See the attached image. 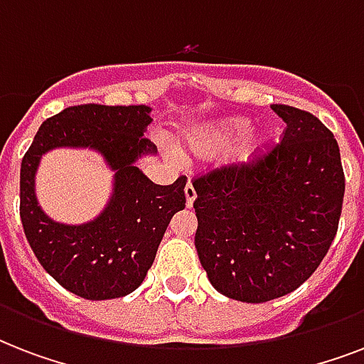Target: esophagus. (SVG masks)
Masks as SVG:
<instances>
[{
	"label": "esophagus",
	"instance_id": "1",
	"mask_svg": "<svg viewBox=\"0 0 364 364\" xmlns=\"http://www.w3.org/2000/svg\"><path fill=\"white\" fill-rule=\"evenodd\" d=\"M185 198H187V208H193L194 200H196V191H194L193 183H187V187H185Z\"/></svg>",
	"mask_w": 364,
	"mask_h": 364
}]
</instances>
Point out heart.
I'll return each mask as SVG.
<instances>
[{
    "instance_id": "1",
    "label": "heart",
    "mask_w": 364,
    "mask_h": 364,
    "mask_svg": "<svg viewBox=\"0 0 364 364\" xmlns=\"http://www.w3.org/2000/svg\"><path fill=\"white\" fill-rule=\"evenodd\" d=\"M249 128V122L245 119H228V121H219L215 124L208 126L202 132H198L196 136L188 141V147L191 151H194L196 154H202V156H213V154H219L221 151L230 145V143L236 139L238 136H242L243 132ZM268 143V137L262 136V134H251V136L245 139V141L240 145V149L234 153L232 160L234 162H249L251 159H255L257 154L266 147Z\"/></svg>"
}]
</instances>
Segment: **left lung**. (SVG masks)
I'll list each match as a JSON object with an SVG mask.
<instances>
[{
  "label": "left lung",
  "instance_id": "obj_1",
  "mask_svg": "<svg viewBox=\"0 0 364 364\" xmlns=\"http://www.w3.org/2000/svg\"><path fill=\"white\" fill-rule=\"evenodd\" d=\"M282 141L243 164L193 179L194 245L211 285L260 304L293 293L317 270L338 230L344 170L333 132L291 105Z\"/></svg>",
  "mask_w": 364,
  "mask_h": 364
}]
</instances>
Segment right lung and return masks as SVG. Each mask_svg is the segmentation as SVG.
<instances>
[{
  "instance_id": "add662e5",
  "label": "right lung",
  "mask_w": 364,
  "mask_h": 364,
  "mask_svg": "<svg viewBox=\"0 0 364 364\" xmlns=\"http://www.w3.org/2000/svg\"><path fill=\"white\" fill-rule=\"evenodd\" d=\"M147 105L85 104L43 122L20 166V219L41 266L70 293L88 300L119 299L136 291L173 213L185 210L187 177L154 185L134 166L154 145L143 137ZM54 146H90L116 170L105 213L87 225H62L36 205L33 179L43 154Z\"/></svg>"
}]
</instances>
